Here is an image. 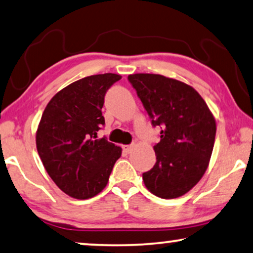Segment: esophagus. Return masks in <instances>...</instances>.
I'll return each mask as SVG.
<instances>
[{
	"label": "esophagus",
	"mask_w": 253,
	"mask_h": 253,
	"mask_svg": "<svg viewBox=\"0 0 253 253\" xmlns=\"http://www.w3.org/2000/svg\"><path fill=\"white\" fill-rule=\"evenodd\" d=\"M133 144H129V145H123V150L126 152V154H130L131 150H133Z\"/></svg>",
	"instance_id": "esophagus-1"
}]
</instances>
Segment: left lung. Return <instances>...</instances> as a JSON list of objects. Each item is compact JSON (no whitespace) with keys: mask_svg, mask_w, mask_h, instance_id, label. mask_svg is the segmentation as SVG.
<instances>
[{"mask_svg":"<svg viewBox=\"0 0 253 253\" xmlns=\"http://www.w3.org/2000/svg\"><path fill=\"white\" fill-rule=\"evenodd\" d=\"M128 81L151 119L161 141L154 147L156 164L142 174L156 196L170 199L188 193L204 175L215 138V120L193 87L161 74L137 73Z\"/></svg>","mask_w":253,"mask_h":253,"instance_id":"8db88e82","label":"left lung"}]
</instances>
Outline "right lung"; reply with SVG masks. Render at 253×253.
Returning a JSON list of instances; mask_svg holds the SVG:
<instances>
[{"label": "right lung", "instance_id": "obj_1", "mask_svg": "<svg viewBox=\"0 0 253 253\" xmlns=\"http://www.w3.org/2000/svg\"><path fill=\"white\" fill-rule=\"evenodd\" d=\"M119 74L86 77L50 99L37 131V149L45 170L69 196L88 199L108 184L122 148L97 138L105 125L102 108L106 91Z\"/></svg>", "mask_w": 253, "mask_h": 253}]
</instances>
